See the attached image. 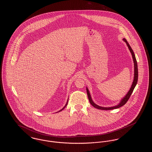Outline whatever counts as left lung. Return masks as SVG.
Instances as JSON below:
<instances>
[{"instance_id": "obj_1", "label": "left lung", "mask_w": 152, "mask_h": 152, "mask_svg": "<svg viewBox=\"0 0 152 152\" xmlns=\"http://www.w3.org/2000/svg\"><path fill=\"white\" fill-rule=\"evenodd\" d=\"M124 41L125 42V43H126V45L128 46V48H129V50H130L131 53V55L132 56V58H133V60H134V81L132 83V86L129 89V91H128V92L127 93V94L126 95V96L123 98V99L121 100L120 103L115 106H113V107H101V106H99L98 105L96 104L92 100L91 96V95H90V93L89 92V90L88 89L86 88V92H87V95H88V99H89V102L90 103L94 106L95 107V108H96L97 109H100V110H113V109H118V108H120V107L124 106L125 104L127 102V101L128 100V99H129V97L131 96L132 93L133 92V91L137 83L138 82V64H137V60H136V57H135V54L132 49V48H131L130 45H129V43H128L127 41L124 38L123 39Z\"/></svg>"}]
</instances>
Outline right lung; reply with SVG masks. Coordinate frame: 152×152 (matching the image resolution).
<instances>
[{
	"instance_id": "1",
	"label": "right lung",
	"mask_w": 152,
	"mask_h": 152,
	"mask_svg": "<svg viewBox=\"0 0 152 152\" xmlns=\"http://www.w3.org/2000/svg\"><path fill=\"white\" fill-rule=\"evenodd\" d=\"M68 100H67V103H66V105H65V106H64V107H63V109H61V110H60L58 111V112H60V111H61L63 110V109H64V108H65V107H66V106H67V104H68Z\"/></svg>"
}]
</instances>
